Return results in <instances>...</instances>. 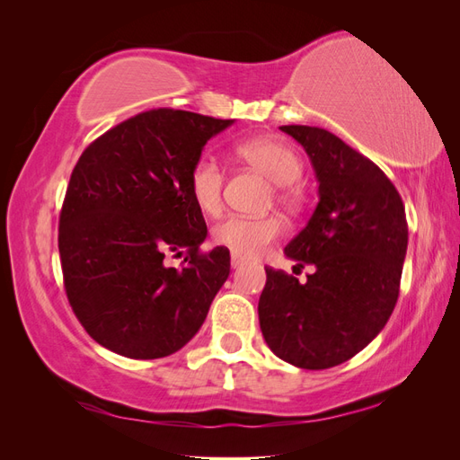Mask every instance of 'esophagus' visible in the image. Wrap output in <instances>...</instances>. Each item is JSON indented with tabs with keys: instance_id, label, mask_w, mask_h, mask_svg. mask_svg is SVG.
Wrapping results in <instances>:
<instances>
[{
	"instance_id": "obj_1",
	"label": "esophagus",
	"mask_w": 460,
	"mask_h": 460,
	"mask_svg": "<svg viewBox=\"0 0 460 460\" xmlns=\"http://www.w3.org/2000/svg\"><path fill=\"white\" fill-rule=\"evenodd\" d=\"M230 264H232V269H240L242 264H245V261H243L242 257H238V255H232V259H230Z\"/></svg>"
}]
</instances>
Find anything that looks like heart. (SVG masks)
Masks as SVG:
<instances>
[{"mask_svg": "<svg viewBox=\"0 0 460 460\" xmlns=\"http://www.w3.org/2000/svg\"><path fill=\"white\" fill-rule=\"evenodd\" d=\"M235 153L253 169L267 176L278 186V199L286 205H297L299 190L296 186L301 178L303 164L297 153L276 137H255L235 146ZM188 186L193 203L205 215H218L222 208V190H225V169L220 161L203 153L193 163ZM284 234L280 217H230L213 230L218 245L226 247L232 255L242 259H257Z\"/></svg>", "mask_w": 460, "mask_h": 460, "instance_id": "heart-1", "label": "heart"}]
</instances>
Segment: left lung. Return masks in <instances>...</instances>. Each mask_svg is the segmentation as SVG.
Wrapping results in <instances>:
<instances>
[{
	"mask_svg": "<svg viewBox=\"0 0 460 460\" xmlns=\"http://www.w3.org/2000/svg\"><path fill=\"white\" fill-rule=\"evenodd\" d=\"M318 180L313 217L284 253L313 264L301 284L267 269L259 323L270 351L297 368L324 370L378 336L399 297L409 228L399 191L378 166L324 128L289 124Z\"/></svg>",
	"mask_w": 460,
	"mask_h": 460,
	"instance_id": "obj_1",
	"label": "left lung"
}]
</instances>
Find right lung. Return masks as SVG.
<instances>
[{"label": "right lung", "mask_w": 460, "mask_h": 460, "mask_svg": "<svg viewBox=\"0 0 460 460\" xmlns=\"http://www.w3.org/2000/svg\"><path fill=\"white\" fill-rule=\"evenodd\" d=\"M234 120L153 109L82 153L59 217L68 303L90 336L130 358H161L196 336L230 274V252L199 253L207 225L188 178ZM166 254H186L182 270Z\"/></svg>", "instance_id": "right-lung-1"}]
</instances>
